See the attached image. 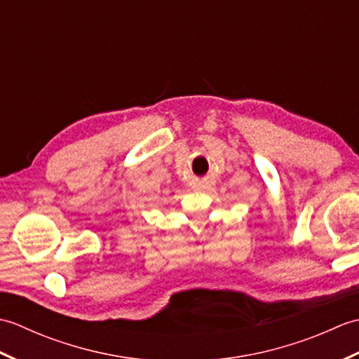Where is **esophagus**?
I'll list each match as a JSON object with an SVG mask.
<instances>
[{"label":"esophagus","instance_id":"34e87169","mask_svg":"<svg viewBox=\"0 0 359 359\" xmlns=\"http://www.w3.org/2000/svg\"><path fill=\"white\" fill-rule=\"evenodd\" d=\"M197 188H202V185H199V187H197Z\"/></svg>","mask_w":359,"mask_h":359}]
</instances>
